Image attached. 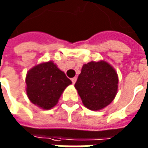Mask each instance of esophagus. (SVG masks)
<instances>
[{"instance_id": "1", "label": "esophagus", "mask_w": 148, "mask_h": 148, "mask_svg": "<svg viewBox=\"0 0 148 148\" xmlns=\"http://www.w3.org/2000/svg\"><path fill=\"white\" fill-rule=\"evenodd\" d=\"M71 81H72V82L74 84V83L76 82V81H77V77H74V78H72V79H71Z\"/></svg>"}]
</instances>
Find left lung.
Masks as SVG:
<instances>
[{"instance_id": "1", "label": "left lung", "mask_w": 148, "mask_h": 148, "mask_svg": "<svg viewBox=\"0 0 148 148\" xmlns=\"http://www.w3.org/2000/svg\"><path fill=\"white\" fill-rule=\"evenodd\" d=\"M117 83V74L108 63L91 61L83 65L74 87L85 107L96 111L113 100Z\"/></svg>"}]
</instances>
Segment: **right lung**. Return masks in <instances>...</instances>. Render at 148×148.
<instances>
[{"label": "right lung", "mask_w": 148, "mask_h": 148, "mask_svg": "<svg viewBox=\"0 0 148 148\" xmlns=\"http://www.w3.org/2000/svg\"><path fill=\"white\" fill-rule=\"evenodd\" d=\"M26 83L27 94L32 103L44 109H50L57 104L71 81L53 61H49L29 70Z\"/></svg>", "instance_id": "1"}]
</instances>
